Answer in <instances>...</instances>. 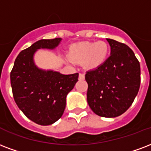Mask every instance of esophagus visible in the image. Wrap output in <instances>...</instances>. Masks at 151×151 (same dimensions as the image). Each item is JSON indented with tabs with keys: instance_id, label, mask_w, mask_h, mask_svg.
Returning a JSON list of instances; mask_svg holds the SVG:
<instances>
[{
	"instance_id": "obj_1",
	"label": "esophagus",
	"mask_w": 151,
	"mask_h": 151,
	"mask_svg": "<svg viewBox=\"0 0 151 151\" xmlns=\"http://www.w3.org/2000/svg\"><path fill=\"white\" fill-rule=\"evenodd\" d=\"M79 79H80V80H83V79H85V74L82 73H79Z\"/></svg>"
}]
</instances>
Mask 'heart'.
<instances>
[{"label": "heart", "instance_id": "obj_1", "mask_svg": "<svg viewBox=\"0 0 151 151\" xmlns=\"http://www.w3.org/2000/svg\"><path fill=\"white\" fill-rule=\"evenodd\" d=\"M109 47L106 42H82L73 45L70 52L71 60L85 62L88 68H95L105 61Z\"/></svg>", "mask_w": 151, "mask_h": 151}]
</instances>
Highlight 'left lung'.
Instances as JSON below:
<instances>
[{
  "label": "left lung",
  "mask_w": 151,
  "mask_h": 151,
  "mask_svg": "<svg viewBox=\"0 0 151 151\" xmlns=\"http://www.w3.org/2000/svg\"><path fill=\"white\" fill-rule=\"evenodd\" d=\"M111 55L101 65L86 71L87 101L94 113L102 117L119 116L129 109L139 90L140 64L133 50L107 39Z\"/></svg>",
  "instance_id": "left-lung-1"
}]
</instances>
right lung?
<instances>
[{"instance_id":"right-lung-1","label":"right lung","mask_w":151,"mask_h":151,"mask_svg":"<svg viewBox=\"0 0 151 151\" xmlns=\"http://www.w3.org/2000/svg\"><path fill=\"white\" fill-rule=\"evenodd\" d=\"M60 38L41 40L23 50L10 73L13 98L25 116L40 125H50L59 119L65 108V98L78 81V73L70 75L38 69L33 55L40 48L53 49Z\"/></svg>"}]
</instances>
